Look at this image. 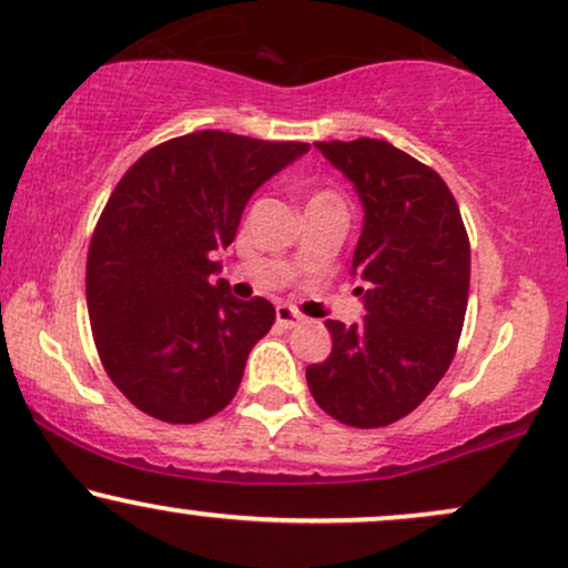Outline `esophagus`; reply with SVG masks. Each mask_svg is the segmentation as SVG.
<instances>
[{
	"label": "esophagus",
	"mask_w": 568,
	"mask_h": 568,
	"mask_svg": "<svg viewBox=\"0 0 568 568\" xmlns=\"http://www.w3.org/2000/svg\"><path fill=\"white\" fill-rule=\"evenodd\" d=\"M276 324L284 326V329H292V326L303 324V316L290 305H276Z\"/></svg>",
	"instance_id": "1"
}]
</instances>
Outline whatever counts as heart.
Masks as SVG:
<instances>
[{
	"mask_svg": "<svg viewBox=\"0 0 568 568\" xmlns=\"http://www.w3.org/2000/svg\"><path fill=\"white\" fill-rule=\"evenodd\" d=\"M316 204H339V199L332 191H316V193H311L308 204L305 206H316Z\"/></svg>",
	"mask_w": 568,
	"mask_h": 568,
	"instance_id": "heart-1",
	"label": "heart"
}]
</instances>
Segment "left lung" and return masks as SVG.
<instances>
[{
  "label": "left lung",
  "mask_w": 568,
  "mask_h": 568,
  "mask_svg": "<svg viewBox=\"0 0 568 568\" xmlns=\"http://www.w3.org/2000/svg\"><path fill=\"white\" fill-rule=\"evenodd\" d=\"M316 149L364 206L353 276L364 322H326L332 353L305 369L326 415L383 428L415 412L455 358L470 290V242L438 172L388 140H329Z\"/></svg>",
  "instance_id": "left-lung-1"
}]
</instances>
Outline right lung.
Segmentation results:
<instances>
[{"label":"right lung","instance_id":"obj_1","mask_svg":"<svg viewBox=\"0 0 568 568\" xmlns=\"http://www.w3.org/2000/svg\"><path fill=\"white\" fill-rule=\"evenodd\" d=\"M308 149L202 130L145 151L119 180L87 255V311L111 383L140 412L191 425L236 396L276 311L212 284L215 252L252 193Z\"/></svg>","mask_w":568,"mask_h":568}]
</instances>
